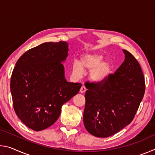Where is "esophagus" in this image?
Masks as SVG:
<instances>
[{
    "label": "esophagus",
    "mask_w": 155,
    "mask_h": 155,
    "mask_svg": "<svg viewBox=\"0 0 155 155\" xmlns=\"http://www.w3.org/2000/svg\"><path fill=\"white\" fill-rule=\"evenodd\" d=\"M86 90H87V89H86V87H85V86L83 85L82 87H81V89H80V93H84V92H85Z\"/></svg>",
    "instance_id": "34e87169"
}]
</instances>
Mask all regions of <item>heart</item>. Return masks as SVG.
I'll return each instance as SVG.
<instances>
[{
  "instance_id": "b5f03b06",
  "label": "heart",
  "mask_w": 155,
  "mask_h": 155,
  "mask_svg": "<svg viewBox=\"0 0 155 155\" xmlns=\"http://www.w3.org/2000/svg\"><path fill=\"white\" fill-rule=\"evenodd\" d=\"M104 57L98 53H86L81 56L79 63L74 61L72 65V74L81 78L83 71H90V78L95 83H103L108 79L112 73V65L103 61Z\"/></svg>"
}]
</instances>
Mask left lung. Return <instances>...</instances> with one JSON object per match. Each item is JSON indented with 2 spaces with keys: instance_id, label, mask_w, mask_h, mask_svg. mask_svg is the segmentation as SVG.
<instances>
[{
  "instance_id": "8db88e82",
  "label": "left lung",
  "mask_w": 155,
  "mask_h": 155,
  "mask_svg": "<svg viewBox=\"0 0 155 155\" xmlns=\"http://www.w3.org/2000/svg\"><path fill=\"white\" fill-rule=\"evenodd\" d=\"M125 59L105 82H86L83 122L97 137L115 134L132 122L145 92L142 70L134 56L122 50Z\"/></svg>"
}]
</instances>
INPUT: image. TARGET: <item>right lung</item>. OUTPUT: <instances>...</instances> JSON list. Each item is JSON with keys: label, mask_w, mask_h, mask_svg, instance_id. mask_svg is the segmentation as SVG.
Segmentation results:
<instances>
[{"label": "right lung", "mask_w": 155, "mask_h": 155, "mask_svg": "<svg viewBox=\"0 0 155 155\" xmlns=\"http://www.w3.org/2000/svg\"><path fill=\"white\" fill-rule=\"evenodd\" d=\"M68 52L66 41L45 42L25 52L15 64L10 83L14 108L31 129L40 131L53 124L63 104L82 86L65 78L62 62Z\"/></svg>", "instance_id": "add662e5"}]
</instances>
